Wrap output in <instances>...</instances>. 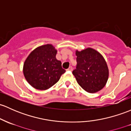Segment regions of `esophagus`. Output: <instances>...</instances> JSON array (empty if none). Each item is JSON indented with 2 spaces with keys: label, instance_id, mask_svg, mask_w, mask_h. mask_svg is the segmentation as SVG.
<instances>
[{
  "label": "esophagus",
  "instance_id": "esophagus-1",
  "mask_svg": "<svg viewBox=\"0 0 131 131\" xmlns=\"http://www.w3.org/2000/svg\"><path fill=\"white\" fill-rule=\"evenodd\" d=\"M67 70H68V71H72V70H73V67H70L69 68H68V69H67Z\"/></svg>",
  "mask_w": 131,
  "mask_h": 131
}]
</instances>
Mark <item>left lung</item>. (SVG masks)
<instances>
[{
    "mask_svg": "<svg viewBox=\"0 0 131 131\" xmlns=\"http://www.w3.org/2000/svg\"><path fill=\"white\" fill-rule=\"evenodd\" d=\"M77 67L72 73L80 86L89 93H95L105 86L108 69L105 59L91 48L76 51Z\"/></svg>",
    "mask_w": 131,
    "mask_h": 131,
    "instance_id": "left-lung-1",
    "label": "left lung"
}]
</instances>
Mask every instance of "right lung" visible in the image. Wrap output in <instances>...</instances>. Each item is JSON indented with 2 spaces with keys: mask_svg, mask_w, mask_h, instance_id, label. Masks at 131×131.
Returning <instances> with one entry per match:
<instances>
[{
  "mask_svg": "<svg viewBox=\"0 0 131 131\" xmlns=\"http://www.w3.org/2000/svg\"><path fill=\"white\" fill-rule=\"evenodd\" d=\"M57 50L47 44L36 48L26 58L23 73L27 82L34 89L47 90L57 83L65 70L56 58Z\"/></svg>",
  "mask_w": 131,
  "mask_h": 131,
  "instance_id": "add662e5",
  "label": "right lung"
}]
</instances>
